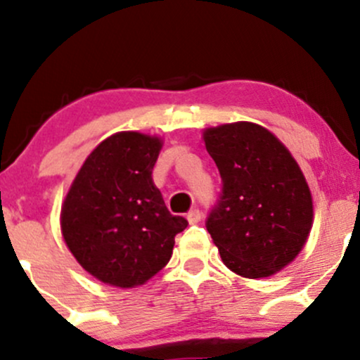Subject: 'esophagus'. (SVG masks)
I'll return each instance as SVG.
<instances>
[{"instance_id": "esophagus-1", "label": "esophagus", "mask_w": 360, "mask_h": 360, "mask_svg": "<svg viewBox=\"0 0 360 360\" xmlns=\"http://www.w3.org/2000/svg\"><path fill=\"white\" fill-rule=\"evenodd\" d=\"M187 219H188V223H191V225H195V223L200 221V212L197 210H192L187 214Z\"/></svg>"}]
</instances>
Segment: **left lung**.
Masks as SVG:
<instances>
[{"label": "left lung", "instance_id": "8db88e82", "mask_svg": "<svg viewBox=\"0 0 360 360\" xmlns=\"http://www.w3.org/2000/svg\"><path fill=\"white\" fill-rule=\"evenodd\" d=\"M223 180L207 231L223 264L238 276L268 278L304 249L314 221L312 194L283 142L252 122L202 130Z\"/></svg>", "mask_w": 360, "mask_h": 360}]
</instances>
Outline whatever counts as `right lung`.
<instances>
[{
    "instance_id": "add662e5",
    "label": "right lung",
    "mask_w": 360,
    "mask_h": 360,
    "mask_svg": "<svg viewBox=\"0 0 360 360\" xmlns=\"http://www.w3.org/2000/svg\"><path fill=\"white\" fill-rule=\"evenodd\" d=\"M158 135L117 132L77 172L60 212L63 240L86 271L104 285L135 288L168 264L187 219L169 214L153 168Z\"/></svg>"
}]
</instances>
